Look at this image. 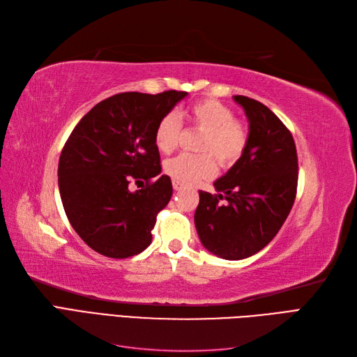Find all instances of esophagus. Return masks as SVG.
Returning <instances> with one entry per match:
<instances>
[{
  "instance_id": "esophagus-1",
  "label": "esophagus",
  "mask_w": 357,
  "mask_h": 357,
  "mask_svg": "<svg viewBox=\"0 0 357 357\" xmlns=\"http://www.w3.org/2000/svg\"><path fill=\"white\" fill-rule=\"evenodd\" d=\"M172 188H174V190H181L183 185H181L180 181H177V180H172Z\"/></svg>"
}]
</instances>
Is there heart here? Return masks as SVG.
I'll use <instances>...</instances> for the list:
<instances>
[{
    "label": "heart",
    "instance_id": "heart-1",
    "mask_svg": "<svg viewBox=\"0 0 357 357\" xmlns=\"http://www.w3.org/2000/svg\"><path fill=\"white\" fill-rule=\"evenodd\" d=\"M189 123L199 128L204 134L199 138V155L181 153L165 162L164 169L169 177L190 185L202 178H208L215 172L218 159L222 167H229L238 160L247 144L245 128L234 121L235 114L228 105L218 100H201L189 107L186 113ZM181 123L174 113L159 119L155 128V146L162 153H169L178 144Z\"/></svg>",
    "mask_w": 357,
    "mask_h": 357
}]
</instances>
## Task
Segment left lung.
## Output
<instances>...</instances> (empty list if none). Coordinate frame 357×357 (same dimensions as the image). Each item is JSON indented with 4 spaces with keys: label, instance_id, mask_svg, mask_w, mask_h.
<instances>
[{
    "label": "left lung",
    "instance_id": "1",
    "mask_svg": "<svg viewBox=\"0 0 357 357\" xmlns=\"http://www.w3.org/2000/svg\"><path fill=\"white\" fill-rule=\"evenodd\" d=\"M234 101L248 121L245 149L214 181L215 195L199 190L195 211L202 245L226 261L250 257L274 238L298 186L296 147L289 129L262 102L243 95Z\"/></svg>",
    "mask_w": 357,
    "mask_h": 357
}]
</instances>
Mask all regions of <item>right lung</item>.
<instances>
[{"label": "right lung", "instance_id": "add662e5", "mask_svg": "<svg viewBox=\"0 0 357 357\" xmlns=\"http://www.w3.org/2000/svg\"><path fill=\"white\" fill-rule=\"evenodd\" d=\"M185 96L177 91L117 93L73 129L59 158V193L74 231L92 250L125 259L152 243L156 215L172 195L168 176L149 181L162 171L155 128ZM132 179H144L146 186L131 192Z\"/></svg>", "mask_w": 357, "mask_h": 357}]
</instances>
